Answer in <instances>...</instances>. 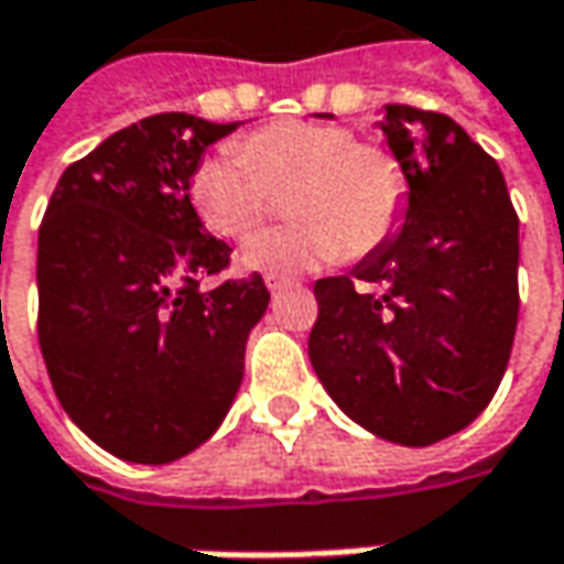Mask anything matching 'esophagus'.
Returning <instances> with one entry per match:
<instances>
[{
    "instance_id": "1",
    "label": "esophagus",
    "mask_w": 564,
    "mask_h": 564,
    "mask_svg": "<svg viewBox=\"0 0 564 564\" xmlns=\"http://www.w3.org/2000/svg\"><path fill=\"white\" fill-rule=\"evenodd\" d=\"M289 285H292V282H289V279H282V275H272V272L267 275V289L272 292V295H275V292H282V289H289Z\"/></svg>"
}]
</instances>
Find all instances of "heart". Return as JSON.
I'll return each instance as SVG.
<instances>
[{"label":"heart","mask_w":564,"mask_h":564,"mask_svg":"<svg viewBox=\"0 0 564 564\" xmlns=\"http://www.w3.org/2000/svg\"><path fill=\"white\" fill-rule=\"evenodd\" d=\"M285 196L282 228L243 247V267L304 272L343 257L371 253L406 209V167L378 142H358L349 127L282 120L250 132L238 149L203 158L186 196L212 235L243 240L269 212V193Z\"/></svg>","instance_id":"heart-1"}]
</instances>
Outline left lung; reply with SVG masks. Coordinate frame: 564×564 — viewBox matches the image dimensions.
I'll use <instances>...</instances> for the list:
<instances>
[{"instance_id":"left-lung-1","label":"left lung","mask_w":564,"mask_h":564,"mask_svg":"<svg viewBox=\"0 0 564 564\" xmlns=\"http://www.w3.org/2000/svg\"><path fill=\"white\" fill-rule=\"evenodd\" d=\"M378 127L406 167L403 228L349 275L317 279L307 355L352 422L429 447L466 429L505 378L521 304L518 212L495 158L451 117L387 104Z\"/></svg>"}]
</instances>
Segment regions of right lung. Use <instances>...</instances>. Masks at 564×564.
Here are the masks:
<instances>
[{"mask_svg": "<svg viewBox=\"0 0 564 564\" xmlns=\"http://www.w3.org/2000/svg\"><path fill=\"white\" fill-rule=\"evenodd\" d=\"M240 123L155 113L69 164L37 238V336L69 419L129 464H171L215 435L243 380L263 275L203 289L231 260L186 181Z\"/></svg>", "mask_w": 564, "mask_h": 564, "instance_id": "1", "label": "right lung"}]
</instances>
